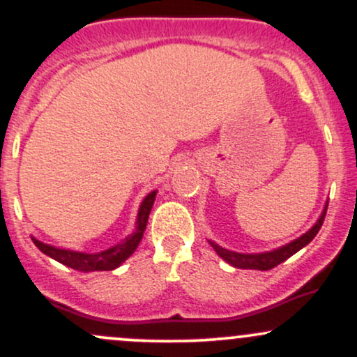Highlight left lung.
<instances>
[{"label": "left lung", "instance_id": "1", "mask_svg": "<svg viewBox=\"0 0 357 357\" xmlns=\"http://www.w3.org/2000/svg\"><path fill=\"white\" fill-rule=\"evenodd\" d=\"M329 203V202H327ZM327 203L324 206V210L319 216V220L315 221V225L310 228L309 231H305L304 235L298 236V238L292 240L290 243L284 245V247L275 248V250H270V252H261V253H238V252H231V250H227L223 247H220L218 243L215 241H210V245L213 247L218 255L223 258L225 261L231 265L235 268H250V270H270L273 267H277L278 264L285 261L287 258H290L294 253H297L298 250H302L305 245H309L310 241L314 240V236L317 235L319 230H321L324 218H326V211H327Z\"/></svg>", "mask_w": 357, "mask_h": 357}]
</instances>
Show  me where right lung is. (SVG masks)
I'll list each match as a JSON object with an SVG mask.
<instances>
[{
    "label": "right lung",
    "instance_id": "1",
    "mask_svg": "<svg viewBox=\"0 0 357 357\" xmlns=\"http://www.w3.org/2000/svg\"><path fill=\"white\" fill-rule=\"evenodd\" d=\"M155 192L151 191L149 195L142 199L141 206L137 211V220H136V230L130 233L129 236H126L121 243L114 245L104 252L97 253H84V252H75V250H67V248H59L53 247V245L43 243V241L36 240L31 236L33 243L40 248V252H43L45 255H48L53 260L60 261V264L67 265L73 270H79V272H96V270H114L119 265H122L124 261L136 252L137 245L141 243L142 235H144L147 220H149L151 208H153Z\"/></svg>",
    "mask_w": 357,
    "mask_h": 357
}]
</instances>
